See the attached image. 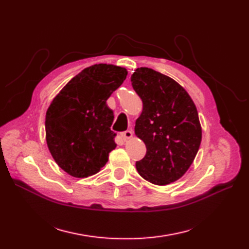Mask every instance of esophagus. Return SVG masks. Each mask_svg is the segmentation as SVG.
I'll list each match as a JSON object with an SVG mask.
<instances>
[{"instance_id": "34e87169", "label": "esophagus", "mask_w": 249, "mask_h": 249, "mask_svg": "<svg viewBox=\"0 0 249 249\" xmlns=\"http://www.w3.org/2000/svg\"><path fill=\"white\" fill-rule=\"evenodd\" d=\"M120 136H122V138L124 139V140H127V139H130V138H132V136H133V133H132V131H124V132H123V133H120Z\"/></svg>"}]
</instances>
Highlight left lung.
Listing matches in <instances>:
<instances>
[{
    "mask_svg": "<svg viewBox=\"0 0 249 249\" xmlns=\"http://www.w3.org/2000/svg\"><path fill=\"white\" fill-rule=\"evenodd\" d=\"M143 103L135 134L145 143L146 154L136 162L139 175L155 185L176 182L189 169L201 141L196 107L178 83L148 67L131 77Z\"/></svg>",
    "mask_w": 249,
    "mask_h": 249,
    "instance_id": "left-lung-1",
    "label": "left lung"
}]
</instances>
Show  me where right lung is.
I'll return each mask as SVG.
<instances>
[{
  "mask_svg": "<svg viewBox=\"0 0 249 249\" xmlns=\"http://www.w3.org/2000/svg\"><path fill=\"white\" fill-rule=\"evenodd\" d=\"M124 67L95 64L73 77L53 100L46 115L50 152L74 178L95 175L116 147L107 100L126 78Z\"/></svg>",
  "mask_w": 249,
  "mask_h": 249,
  "instance_id": "right-lung-1",
  "label": "right lung"
}]
</instances>
